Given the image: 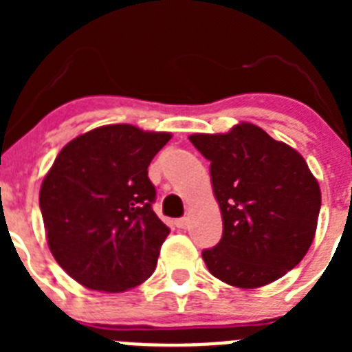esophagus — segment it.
<instances>
[{
  "instance_id": "obj_1",
  "label": "esophagus",
  "mask_w": 352,
  "mask_h": 352,
  "mask_svg": "<svg viewBox=\"0 0 352 352\" xmlns=\"http://www.w3.org/2000/svg\"><path fill=\"white\" fill-rule=\"evenodd\" d=\"M174 223H176V227H178V229H186V227H188V223H190V219H188V217H182V219H178Z\"/></svg>"
}]
</instances>
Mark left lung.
<instances>
[{"label":"left lung","mask_w":352,"mask_h":352,"mask_svg":"<svg viewBox=\"0 0 352 352\" xmlns=\"http://www.w3.org/2000/svg\"><path fill=\"white\" fill-rule=\"evenodd\" d=\"M188 139L210 160L222 211V239L203 250L210 273L241 289L278 280L309 252L321 210L305 158L252 123Z\"/></svg>","instance_id":"left-lung-1"}]
</instances>
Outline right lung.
I'll return each instance as SVG.
<instances>
[{
    "label": "right lung",
    "mask_w": 352,
    "mask_h": 352,
    "mask_svg": "<svg viewBox=\"0 0 352 352\" xmlns=\"http://www.w3.org/2000/svg\"><path fill=\"white\" fill-rule=\"evenodd\" d=\"M170 133L105 125L68 142L40 188L52 256L84 287L123 292L157 268L169 227L155 214L148 166Z\"/></svg>",
    "instance_id": "obj_1"
}]
</instances>
